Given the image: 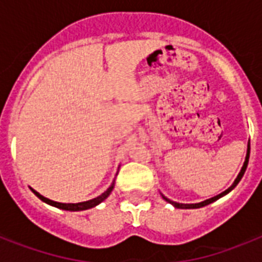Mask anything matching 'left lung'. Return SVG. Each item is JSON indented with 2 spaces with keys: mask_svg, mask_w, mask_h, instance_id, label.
Here are the masks:
<instances>
[{
  "mask_svg": "<svg viewBox=\"0 0 262 262\" xmlns=\"http://www.w3.org/2000/svg\"><path fill=\"white\" fill-rule=\"evenodd\" d=\"M249 155H250V141H249V144H248V154H246V159H245V163H244V166H242V168H241V171H239V174H238V177H236V179H235V181H234V183H232L231 186L228 187L227 190H224L223 193H220V194L215 195V197H212V199L205 200V201H203V203H199V204H179V203H175V201H171V200H168L167 197H164L163 194H162V197H163V199L166 200V201H167V203L172 204V205H174L175 208H182V209H194V208L205 207V205H208V204L213 203V201H216V200H219L220 197H223L224 194H227L228 191H231L232 189H234V187H235L236 185H238V182H239L241 178H242V177H244L245 171H246V167H248V163H249Z\"/></svg>",
  "mask_w": 262,
  "mask_h": 262,
  "instance_id": "obj_1",
  "label": "left lung"
}]
</instances>
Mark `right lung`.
<instances>
[{
  "instance_id": "1",
  "label": "right lung",
  "mask_w": 262,
  "mask_h": 262,
  "mask_svg": "<svg viewBox=\"0 0 262 262\" xmlns=\"http://www.w3.org/2000/svg\"><path fill=\"white\" fill-rule=\"evenodd\" d=\"M113 189H114V182L111 183V186L108 187V189H107L104 193H102V194L99 195V197H96V199L88 200V201H84V203H77V204L57 203V201H53V200H49V199H46V197H43L42 194H39L38 191L34 190V189H31V190L34 191V194L42 200L43 203L49 204V205H53V207H55V208H59V209H63V211H85V209H90V208L96 207L98 204H100L102 201H104V200H106L107 197L110 195V193L113 191Z\"/></svg>"
}]
</instances>
